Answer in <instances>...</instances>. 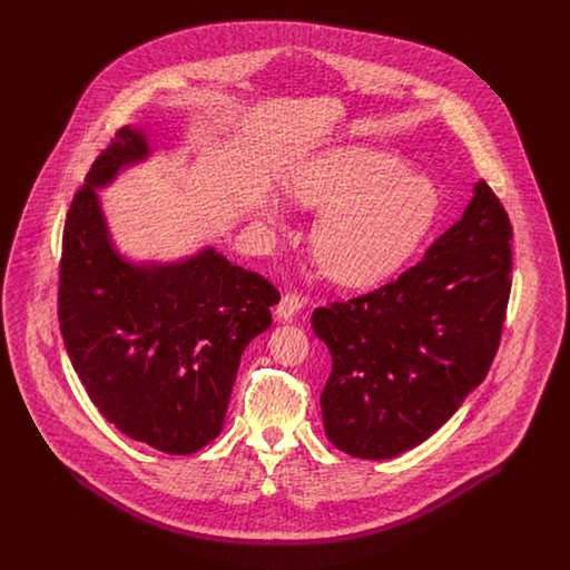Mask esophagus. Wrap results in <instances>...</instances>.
Masks as SVG:
<instances>
[{
	"mask_svg": "<svg viewBox=\"0 0 570 570\" xmlns=\"http://www.w3.org/2000/svg\"><path fill=\"white\" fill-rule=\"evenodd\" d=\"M303 307V298L298 294H285L276 307V314L281 321H292Z\"/></svg>",
	"mask_w": 570,
	"mask_h": 570,
	"instance_id": "1",
	"label": "esophagus"
}]
</instances>
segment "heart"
<instances>
[{
    "label": "heart",
    "mask_w": 570,
    "mask_h": 570,
    "mask_svg": "<svg viewBox=\"0 0 570 570\" xmlns=\"http://www.w3.org/2000/svg\"><path fill=\"white\" fill-rule=\"evenodd\" d=\"M289 193L325 210L312 237L314 256L344 285H371L397 269L436 208L432 184L377 149H335L296 173Z\"/></svg>",
    "instance_id": "obj_1"
}]
</instances>
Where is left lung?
I'll use <instances>...</instances> for the list:
<instances>
[{
    "mask_svg": "<svg viewBox=\"0 0 570 570\" xmlns=\"http://www.w3.org/2000/svg\"><path fill=\"white\" fill-rule=\"evenodd\" d=\"M511 222L479 181L465 215L395 281L312 314L331 353L328 441L393 459L434 434L485 380L511 294Z\"/></svg>",
    "mask_w": 570,
    "mask_h": 570,
    "instance_id": "obj_1",
    "label": "left lung"
}]
</instances>
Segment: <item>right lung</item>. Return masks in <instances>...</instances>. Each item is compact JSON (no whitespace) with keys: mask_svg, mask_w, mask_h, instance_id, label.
Here are the masks:
<instances>
[{"mask_svg":"<svg viewBox=\"0 0 570 570\" xmlns=\"http://www.w3.org/2000/svg\"><path fill=\"white\" fill-rule=\"evenodd\" d=\"M122 127L94 160L66 217L59 326L91 404L134 441L193 454L224 425L247 342L272 325L278 289L215 249L166 267L116 254L94 188L147 156Z\"/></svg>","mask_w":570,"mask_h":570,"instance_id":"obj_1","label":"right lung"}]
</instances>
